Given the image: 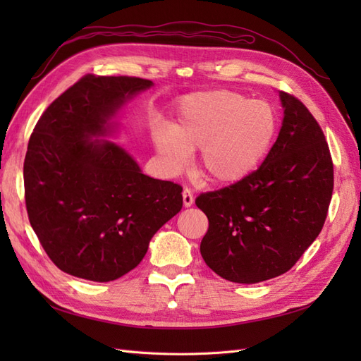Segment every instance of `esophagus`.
I'll use <instances>...</instances> for the list:
<instances>
[{"instance_id": "1", "label": "esophagus", "mask_w": 361, "mask_h": 361, "mask_svg": "<svg viewBox=\"0 0 361 361\" xmlns=\"http://www.w3.org/2000/svg\"><path fill=\"white\" fill-rule=\"evenodd\" d=\"M182 197H183V206H185V207L192 206V203H194V195H192L191 190L185 188L183 192H182Z\"/></svg>"}]
</instances>
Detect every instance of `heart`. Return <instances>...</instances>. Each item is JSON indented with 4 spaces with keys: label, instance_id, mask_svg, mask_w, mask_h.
Here are the masks:
<instances>
[{
    "label": "heart",
    "instance_id": "b5f03b06",
    "mask_svg": "<svg viewBox=\"0 0 361 361\" xmlns=\"http://www.w3.org/2000/svg\"><path fill=\"white\" fill-rule=\"evenodd\" d=\"M279 118L268 102L228 90L182 97L170 128L154 134L164 169L176 174L190 152L199 149V167L214 183H236L253 173L274 143Z\"/></svg>",
    "mask_w": 361,
    "mask_h": 361
}]
</instances>
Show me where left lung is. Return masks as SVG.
<instances>
[{"instance_id": "obj_1", "label": "left lung", "mask_w": 361, "mask_h": 361, "mask_svg": "<svg viewBox=\"0 0 361 361\" xmlns=\"http://www.w3.org/2000/svg\"><path fill=\"white\" fill-rule=\"evenodd\" d=\"M285 117L262 166L236 183L202 192L195 204L209 221L200 253L235 283L285 274L321 233L334 171L319 123L300 99L280 92Z\"/></svg>"}]
</instances>
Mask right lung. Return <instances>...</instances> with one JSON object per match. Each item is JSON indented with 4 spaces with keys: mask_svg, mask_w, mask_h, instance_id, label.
I'll use <instances>...</instances> for the list:
<instances>
[{
    "mask_svg": "<svg viewBox=\"0 0 361 361\" xmlns=\"http://www.w3.org/2000/svg\"><path fill=\"white\" fill-rule=\"evenodd\" d=\"M154 82L85 75L39 118L28 141V220L49 259L71 276L111 281L143 260L149 243L182 209V187L141 173L106 140L108 122Z\"/></svg>",
    "mask_w": 361,
    "mask_h": 361,
    "instance_id": "right-lung-1",
    "label": "right lung"
}]
</instances>
